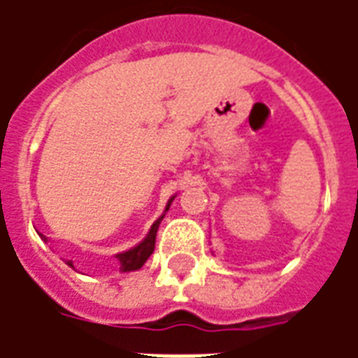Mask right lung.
Here are the masks:
<instances>
[{
  "label": "right lung",
  "instance_id": "right-lung-1",
  "mask_svg": "<svg viewBox=\"0 0 358 358\" xmlns=\"http://www.w3.org/2000/svg\"><path fill=\"white\" fill-rule=\"evenodd\" d=\"M172 199H174V197H172ZM172 199L169 201V205H166V209H164V210H169ZM163 217H164V215H163ZM163 217L157 218L155 222H153L151 230H149V234L145 236V240L140 241V243H138L136 248L128 249V251H124V253H118L117 259H118V263H120V270H122V272H132V270H140L141 266H143V263H145L149 257H151L153 249H155L157 230H159V224H161ZM66 264H69V266H73V261H66ZM73 268H74V266H73Z\"/></svg>",
  "mask_w": 358,
  "mask_h": 358
}]
</instances>
